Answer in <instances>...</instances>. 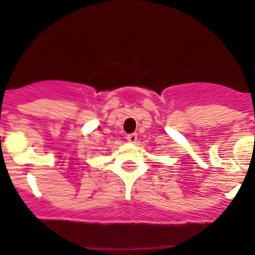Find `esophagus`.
I'll use <instances>...</instances> for the list:
<instances>
[{"label": "esophagus", "instance_id": "esophagus-1", "mask_svg": "<svg viewBox=\"0 0 255 255\" xmlns=\"http://www.w3.org/2000/svg\"><path fill=\"white\" fill-rule=\"evenodd\" d=\"M126 138H127V140L129 143H135L136 139H138V135H136V133H132V134H128Z\"/></svg>", "mask_w": 255, "mask_h": 255}]
</instances>
